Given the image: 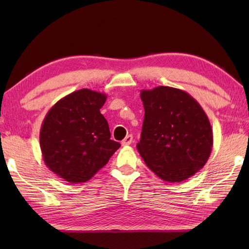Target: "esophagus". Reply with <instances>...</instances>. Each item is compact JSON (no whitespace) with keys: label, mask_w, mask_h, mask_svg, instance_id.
I'll list each match as a JSON object with an SVG mask.
<instances>
[{"label":"esophagus","mask_w":249,"mask_h":249,"mask_svg":"<svg viewBox=\"0 0 249 249\" xmlns=\"http://www.w3.org/2000/svg\"><path fill=\"white\" fill-rule=\"evenodd\" d=\"M131 142H133V136L131 135H128V136H126L125 137V139L122 141V145H129Z\"/></svg>","instance_id":"esophagus-1"}]
</instances>
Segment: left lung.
I'll return each instance as SVG.
<instances>
[{
    "label": "left lung",
    "instance_id": "left-lung-1",
    "mask_svg": "<svg viewBox=\"0 0 249 249\" xmlns=\"http://www.w3.org/2000/svg\"><path fill=\"white\" fill-rule=\"evenodd\" d=\"M144 107L137 150L145 165L166 182L193 177L208 161L213 133L208 115L192 95L171 87L142 89Z\"/></svg>",
    "mask_w": 249,
    "mask_h": 249
}]
</instances>
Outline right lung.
<instances>
[{"instance_id":"add662e5","label":"right lung","mask_w":249,"mask_h":249,"mask_svg":"<svg viewBox=\"0 0 249 249\" xmlns=\"http://www.w3.org/2000/svg\"><path fill=\"white\" fill-rule=\"evenodd\" d=\"M107 95L89 89L61 98L47 112L39 144L46 166L71 184L88 182L119 149L100 113Z\"/></svg>"}]
</instances>
